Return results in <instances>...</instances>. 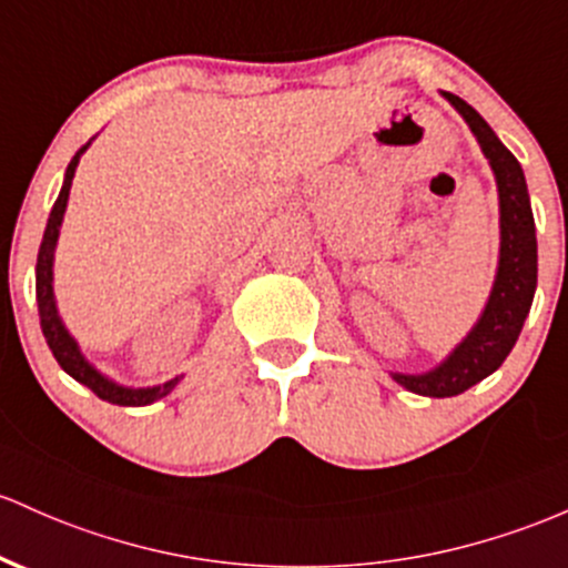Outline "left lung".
<instances>
[{"label":"left lung","mask_w":568,"mask_h":568,"mask_svg":"<svg viewBox=\"0 0 568 568\" xmlns=\"http://www.w3.org/2000/svg\"><path fill=\"white\" fill-rule=\"evenodd\" d=\"M445 97L466 118L496 172L498 202H501V258H498L488 307L471 334L456 347V353L426 375H394L396 383L407 390L432 398L458 396L479 379L494 375L515 347L537 291V232H534L531 202H528L520 164L471 104H466L456 93Z\"/></svg>","instance_id":"obj_1"}]
</instances>
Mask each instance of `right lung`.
<instances>
[{
  "label": "right lung",
  "instance_id": "1",
  "mask_svg": "<svg viewBox=\"0 0 568 568\" xmlns=\"http://www.w3.org/2000/svg\"><path fill=\"white\" fill-rule=\"evenodd\" d=\"M89 142L74 153V159L70 161L64 174V185H61L59 199H55L51 215H48V226L45 234H42V245L40 253H37V310H40V326H42V336H45L48 347H51L53 358L59 361L61 369L67 375L83 383L85 388H91L102 402L110 404H121V407H145V404L155 402V398H164L170 390L178 385V379H170V383L159 385V388H123V385H115L112 379L102 377L97 369L83 358L74 345V339L67 334V328L61 326L59 313H55V302H53V247L55 240H59V226L61 217H64L67 210V199H70V189H72V178H74V166H78L80 155H83Z\"/></svg>",
  "mask_w": 568,
  "mask_h": 568
}]
</instances>
